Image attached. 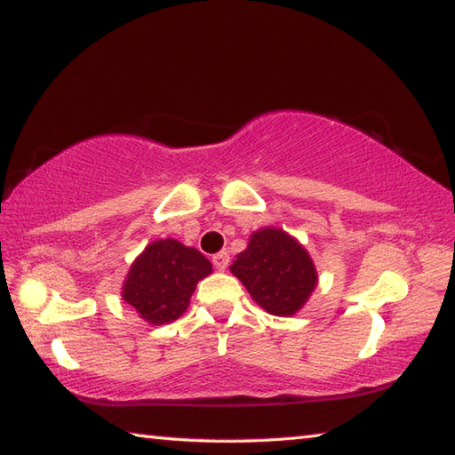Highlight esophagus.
<instances>
[{
  "mask_svg": "<svg viewBox=\"0 0 455 455\" xmlns=\"http://www.w3.org/2000/svg\"><path fill=\"white\" fill-rule=\"evenodd\" d=\"M228 260H230L228 252H227V251H220V252H217V255L212 257V265L217 267L219 271H225V268L228 267Z\"/></svg>",
  "mask_w": 455,
  "mask_h": 455,
  "instance_id": "obj_1",
  "label": "esophagus"
}]
</instances>
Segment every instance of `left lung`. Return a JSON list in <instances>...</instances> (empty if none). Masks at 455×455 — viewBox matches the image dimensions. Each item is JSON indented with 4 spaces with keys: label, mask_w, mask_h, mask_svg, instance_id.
I'll return each instance as SVG.
<instances>
[{
    "label": "left lung",
    "mask_w": 455,
    "mask_h": 455,
    "mask_svg": "<svg viewBox=\"0 0 455 455\" xmlns=\"http://www.w3.org/2000/svg\"><path fill=\"white\" fill-rule=\"evenodd\" d=\"M230 271L265 311L279 317L301 309L317 284L311 257L279 228L257 230Z\"/></svg>",
    "instance_id": "8db88e82"
}]
</instances>
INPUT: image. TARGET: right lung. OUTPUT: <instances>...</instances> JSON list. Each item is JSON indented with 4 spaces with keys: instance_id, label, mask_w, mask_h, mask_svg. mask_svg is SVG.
<instances>
[{
    "instance_id": "add662e5",
    "label": "right lung",
    "mask_w": 455,
    "mask_h": 455,
    "mask_svg": "<svg viewBox=\"0 0 455 455\" xmlns=\"http://www.w3.org/2000/svg\"><path fill=\"white\" fill-rule=\"evenodd\" d=\"M211 271V260L200 251L174 238L156 241L134 260L122 299L152 325H164L187 311L196 283Z\"/></svg>"
}]
</instances>
